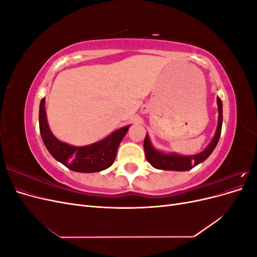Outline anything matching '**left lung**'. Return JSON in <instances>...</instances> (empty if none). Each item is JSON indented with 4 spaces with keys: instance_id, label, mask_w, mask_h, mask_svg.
<instances>
[{
    "instance_id": "left-lung-1",
    "label": "left lung",
    "mask_w": 257,
    "mask_h": 257,
    "mask_svg": "<svg viewBox=\"0 0 257 257\" xmlns=\"http://www.w3.org/2000/svg\"><path fill=\"white\" fill-rule=\"evenodd\" d=\"M217 108H219V121H217V127L215 135L212 139V142L206 148V149L196 155H191V157H182V155L178 154H165L162 153L158 150H155L151 146L149 137L148 135L145 138L144 148H145V154L147 161L150 164L158 169H164V170H178V172H183V170H190L193 167H195L199 163L204 162L210 154L212 153L214 148L216 147L219 139L221 136L222 131V122H223V108H222V100L217 96Z\"/></svg>"
}]
</instances>
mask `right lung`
Segmentation results:
<instances>
[{
  "label": "right lung",
  "mask_w": 257,
  "mask_h": 257,
  "mask_svg": "<svg viewBox=\"0 0 257 257\" xmlns=\"http://www.w3.org/2000/svg\"><path fill=\"white\" fill-rule=\"evenodd\" d=\"M124 126L114 131L103 141L90 146L74 147L54 137L48 126L45 110V98L40 105V132L43 142L52 157L74 172L96 173L112 165L118 147L128 131Z\"/></svg>",
  "instance_id": "obj_1"
}]
</instances>
